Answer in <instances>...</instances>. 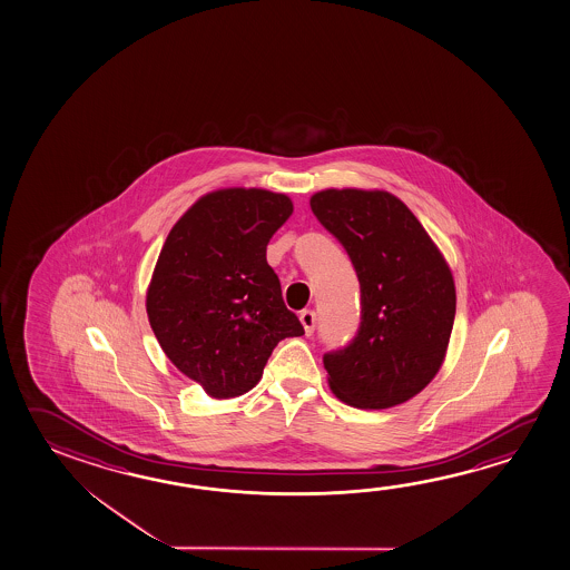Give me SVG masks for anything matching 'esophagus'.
I'll return each instance as SVG.
<instances>
[{"mask_svg":"<svg viewBox=\"0 0 570 570\" xmlns=\"http://www.w3.org/2000/svg\"><path fill=\"white\" fill-rule=\"evenodd\" d=\"M299 318L301 323H303V328H305V333L311 335V333L315 331V323H317V315H315V311H301Z\"/></svg>","mask_w":570,"mask_h":570,"instance_id":"1","label":"esophagus"}]
</instances>
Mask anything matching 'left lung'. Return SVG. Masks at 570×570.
<instances>
[{"label":"left lung","instance_id":"8db88e82","mask_svg":"<svg viewBox=\"0 0 570 570\" xmlns=\"http://www.w3.org/2000/svg\"><path fill=\"white\" fill-rule=\"evenodd\" d=\"M311 209L345 247L361 285L357 335L323 357L328 386L358 409L401 405L443 365L456 309L453 273L389 191L325 189L311 197Z\"/></svg>","mask_w":570,"mask_h":570}]
</instances>
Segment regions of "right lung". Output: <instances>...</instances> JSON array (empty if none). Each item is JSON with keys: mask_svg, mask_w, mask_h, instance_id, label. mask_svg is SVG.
I'll list each match as a JSON object with an SVG mask.
<instances>
[{"mask_svg": "<svg viewBox=\"0 0 570 570\" xmlns=\"http://www.w3.org/2000/svg\"><path fill=\"white\" fill-rule=\"evenodd\" d=\"M291 213L287 195L229 187L197 199L165 239L145 301L149 325L213 399L252 391L277 343L305 333L267 263Z\"/></svg>", "mask_w": 570, "mask_h": 570, "instance_id": "1", "label": "right lung"}]
</instances>
